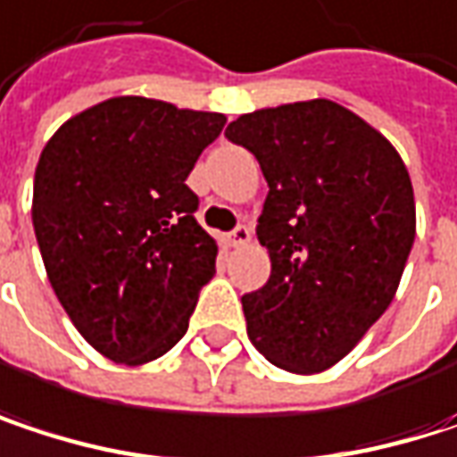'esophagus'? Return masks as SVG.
<instances>
[{
  "label": "esophagus",
  "mask_w": 457,
  "mask_h": 457,
  "mask_svg": "<svg viewBox=\"0 0 457 457\" xmlns=\"http://www.w3.org/2000/svg\"><path fill=\"white\" fill-rule=\"evenodd\" d=\"M228 243L232 245V248H243V245H248V243H251V229L235 228L228 235Z\"/></svg>",
  "instance_id": "obj_1"
}]
</instances>
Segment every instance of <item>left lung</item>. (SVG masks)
Here are the masks:
<instances>
[{"label": "left lung", "instance_id": "obj_1", "mask_svg": "<svg viewBox=\"0 0 457 457\" xmlns=\"http://www.w3.org/2000/svg\"><path fill=\"white\" fill-rule=\"evenodd\" d=\"M228 139L270 185L259 243L272 272L243 296L251 344L288 373L344 360L392 304L415 240V198L397 147L333 100L237 116Z\"/></svg>", "mask_w": 457, "mask_h": 457}]
</instances>
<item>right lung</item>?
Listing matches in <instances>:
<instances>
[{
    "label": "right lung",
    "mask_w": 457,
    "mask_h": 457,
    "mask_svg": "<svg viewBox=\"0 0 457 457\" xmlns=\"http://www.w3.org/2000/svg\"><path fill=\"white\" fill-rule=\"evenodd\" d=\"M225 113L121 95L71 116L34 174L46 278L92 349L124 365L166 354L217 272V240L185 185Z\"/></svg>",
    "instance_id": "add662e5"
}]
</instances>
